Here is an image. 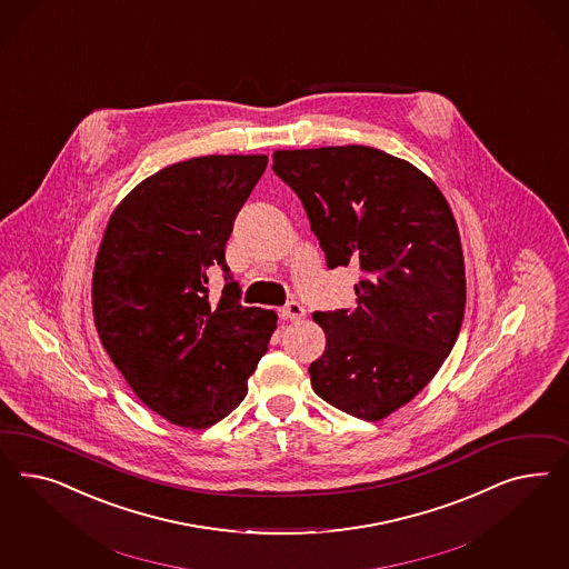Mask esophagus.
Segmentation results:
<instances>
[{
  "label": "esophagus",
  "mask_w": 569,
  "mask_h": 569,
  "mask_svg": "<svg viewBox=\"0 0 569 569\" xmlns=\"http://www.w3.org/2000/svg\"><path fill=\"white\" fill-rule=\"evenodd\" d=\"M305 315H307V310H305L302 305H298V302H288L281 309V319H286V321H300Z\"/></svg>",
  "instance_id": "1"
}]
</instances>
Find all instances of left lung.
Masks as SVG:
<instances>
[{
  "label": "left lung",
  "mask_w": 569,
  "mask_h": 569,
  "mask_svg": "<svg viewBox=\"0 0 569 569\" xmlns=\"http://www.w3.org/2000/svg\"><path fill=\"white\" fill-rule=\"evenodd\" d=\"M329 269L357 264L355 309L315 312L326 350L309 373L336 409L379 421L436 376L466 312V264L447 198L411 162L369 146L277 150Z\"/></svg>",
  "instance_id": "8db88e82"
}]
</instances>
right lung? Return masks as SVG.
<instances>
[{
    "mask_svg": "<svg viewBox=\"0 0 569 569\" xmlns=\"http://www.w3.org/2000/svg\"><path fill=\"white\" fill-rule=\"evenodd\" d=\"M267 156L190 158L143 179L114 208L93 269V321L139 400L167 421L204 430L248 392L277 329L276 310L241 307L224 246L267 169ZM228 283L207 298V271Z\"/></svg>",
    "mask_w": 569,
    "mask_h": 569,
    "instance_id": "add662e5",
    "label": "right lung"
}]
</instances>
